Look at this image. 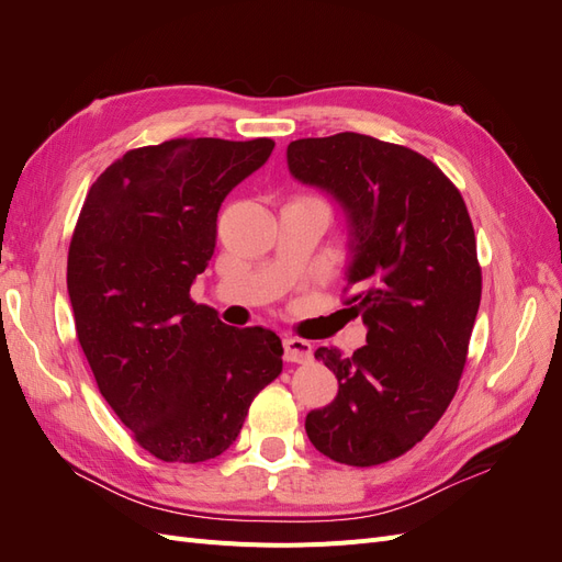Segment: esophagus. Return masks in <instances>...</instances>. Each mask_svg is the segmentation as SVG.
I'll list each match as a JSON object with an SVG mask.
<instances>
[{
	"mask_svg": "<svg viewBox=\"0 0 562 562\" xmlns=\"http://www.w3.org/2000/svg\"><path fill=\"white\" fill-rule=\"evenodd\" d=\"M312 353H314V347L307 342V339H300V337H285L283 339L285 361L307 363V361H312Z\"/></svg>",
	"mask_w": 562,
	"mask_h": 562,
	"instance_id": "34e87169",
	"label": "esophagus"
}]
</instances>
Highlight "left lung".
Returning <instances> with one entry per match:
<instances>
[{
    "label": "left lung",
    "instance_id": "obj_1",
    "mask_svg": "<svg viewBox=\"0 0 562 562\" xmlns=\"http://www.w3.org/2000/svg\"><path fill=\"white\" fill-rule=\"evenodd\" d=\"M285 159L345 213L347 304L368 328L353 356L314 351L339 386L304 429L335 462L375 467L434 429L462 378L481 304L471 217L436 164L370 135L302 138Z\"/></svg>",
    "mask_w": 562,
    "mask_h": 562
}]
</instances>
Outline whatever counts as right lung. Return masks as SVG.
Listing matches in <instances>:
<instances>
[{
    "label": "right lung",
    "instance_id": "add662e5",
    "mask_svg": "<svg viewBox=\"0 0 562 562\" xmlns=\"http://www.w3.org/2000/svg\"><path fill=\"white\" fill-rule=\"evenodd\" d=\"M271 149L269 138L131 149L83 201L67 255L79 345L116 417L164 462L223 454L283 368L277 333L232 328L190 300L213 258L220 206Z\"/></svg>",
    "mask_w": 562,
    "mask_h": 562
}]
</instances>
